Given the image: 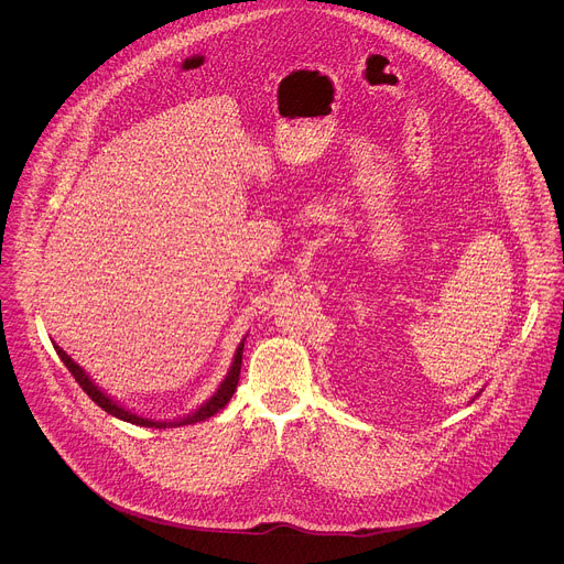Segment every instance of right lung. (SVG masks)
<instances>
[{
  "label": "right lung",
  "mask_w": 564,
  "mask_h": 564,
  "mask_svg": "<svg viewBox=\"0 0 564 564\" xmlns=\"http://www.w3.org/2000/svg\"><path fill=\"white\" fill-rule=\"evenodd\" d=\"M55 346V344H53ZM243 346H246V339L240 341V346L236 348V355H234V361L229 366V372L227 377L223 379V383L218 386V390L205 401V404L200 409H196L194 413L185 415V417H178L174 422H155V420H149V417H140L127 409H122L118 401H113L109 394H105L91 379L89 375L79 368L59 346H55V352L59 355V359L64 361V366L68 368V372L75 377V381L83 386V390L96 401V404L107 411L109 415L122 420V422H129V424H135V426H144V429H176V426H187V424H196V422H203V420H209L212 415H216L220 409L227 406V401L231 399V394L236 392V386H238V377H240V364H243Z\"/></svg>",
  "instance_id": "1"
}]
</instances>
